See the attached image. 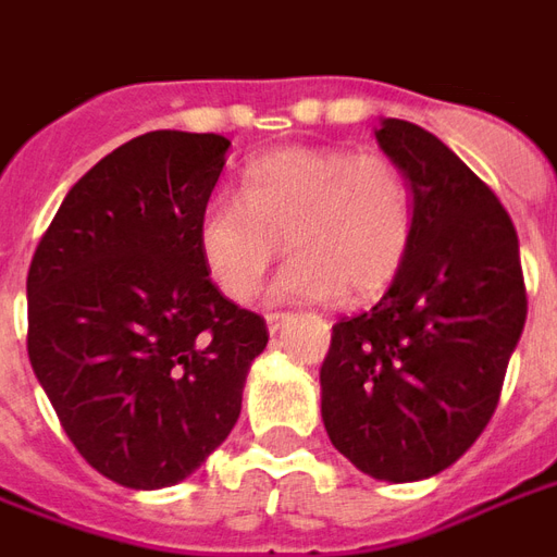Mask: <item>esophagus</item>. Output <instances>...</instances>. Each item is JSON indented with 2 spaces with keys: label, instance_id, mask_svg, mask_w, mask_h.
Wrapping results in <instances>:
<instances>
[{
  "label": "esophagus",
  "instance_id": "34e87169",
  "mask_svg": "<svg viewBox=\"0 0 557 557\" xmlns=\"http://www.w3.org/2000/svg\"><path fill=\"white\" fill-rule=\"evenodd\" d=\"M286 319H289V313H268V315H265L268 331H271V334H277V331H280V327H283V322H286Z\"/></svg>",
  "mask_w": 557,
  "mask_h": 557
}]
</instances>
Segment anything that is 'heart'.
Wrapping results in <instances>:
<instances>
[{
	"label": "heart",
	"instance_id": "obj_1",
	"mask_svg": "<svg viewBox=\"0 0 557 557\" xmlns=\"http://www.w3.org/2000/svg\"><path fill=\"white\" fill-rule=\"evenodd\" d=\"M418 226L409 172L382 151L292 146L250 160L242 196H211L196 244L232 301H247L286 250L271 295L280 301L351 304L379 298L399 277Z\"/></svg>",
	"mask_w": 557,
	"mask_h": 557
}]
</instances>
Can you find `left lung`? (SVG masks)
<instances>
[{
	"label": "left lung",
	"mask_w": 557,
	"mask_h": 557,
	"mask_svg": "<svg viewBox=\"0 0 557 557\" xmlns=\"http://www.w3.org/2000/svg\"><path fill=\"white\" fill-rule=\"evenodd\" d=\"M385 154L409 172L418 226L373 310L339 319L319 370L331 444L375 480L438 474L486 430L528 315L507 208L430 131L385 119Z\"/></svg>",
	"instance_id": "1"
}]
</instances>
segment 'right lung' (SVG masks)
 Listing matches in <instances>:
<instances>
[{
  "mask_svg": "<svg viewBox=\"0 0 557 557\" xmlns=\"http://www.w3.org/2000/svg\"><path fill=\"white\" fill-rule=\"evenodd\" d=\"M226 148L184 131L119 146L67 190L32 256V370L79 456L131 490L172 486L226 442L268 343L196 244Z\"/></svg>",
  "mask_w": 557,
  "mask_h": 557,
  "instance_id": "add662e5",
  "label": "right lung"
}]
</instances>
